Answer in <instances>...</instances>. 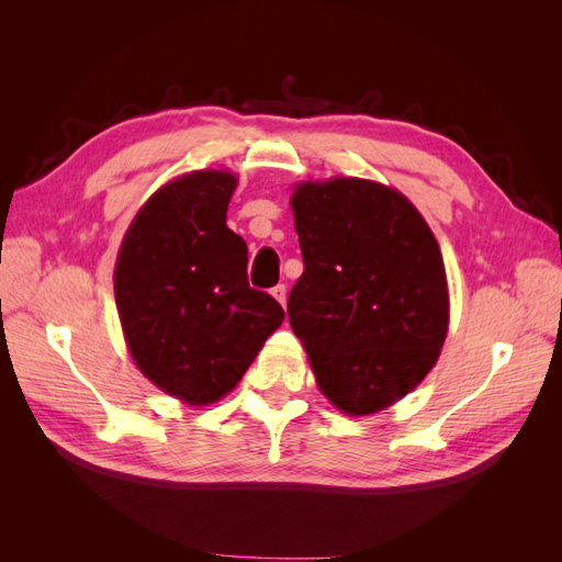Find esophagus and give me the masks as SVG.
<instances>
[{
    "mask_svg": "<svg viewBox=\"0 0 562 562\" xmlns=\"http://www.w3.org/2000/svg\"><path fill=\"white\" fill-rule=\"evenodd\" d=\"M271 295H274V300L281 304V307H283V304H285V295H288L285 285H283V283H279V285L271 288Z\"/></svg>",
    "mask_w": 562,
    "mask_h": 562,
    "instance_id": "esophagus-1",
    "label": "esophagus"
}]
</instances>
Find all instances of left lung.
<instances>
[{"label":"left lung","mask_w":562,"mask_h":562,"mask_svg":"<svg viewBox=\"0 0 562 562\" xmlns=\"http://www.w3.org/2000/svg\"><path fill=\"white\" fill-rule=\"evenodd\" d=\"M304 271L288 318L316 384L347 415L413 391L448 335L438 241L401 192L361 178L300 182L291 199Z\"/></svg>","instance_id":"8db88e82"}]
</instances>
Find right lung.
Returning a JSON list of instances; mask_svg holds the SVG:
<instances>
[{
  "mask_svg": "<svg viewBox=\"0 0 562 562\" xmlns=\"http://www.w3.org/2000/svg\"><path fill=\"white\" fill-rule=\"evenodd\" d=\"M229 171L164 184L133 217L114 300L135 366L166 394L209 405L239 384L285 312L248 285V246L227 227Z\"/></svg>",
  "mask_w": 562,
  "mask_h": 562,
  "instance_id": "1",
  "label": "right lung"
}]
</instances>
